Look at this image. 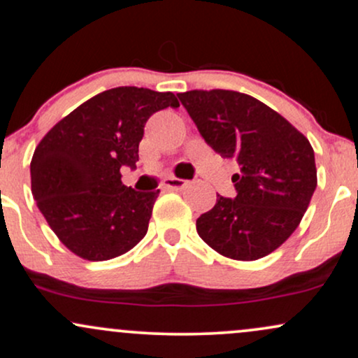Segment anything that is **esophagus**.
Segmentation results:
<instances>
[{"label": "esophagus", "mask_w": 358, "mask_h": 358, "mask_svg": "<svg viewBox=\"0 0 358 358\" xmlns=\"http://www.w3.org/2000/svg\"><path fill=\"white\" fill-rule=\"evenodd\" d=\"M186 186H187V180L178 179V178H169V179H166V182H164V187H166V189H171V191L184 189Z\"/></svg>", "instance_id": "34e87169"}]
</instances>
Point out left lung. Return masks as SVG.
<instances>
[{
	"instance_id": "left-lung-1",
	"label": "left lung",
	"mask_w": 358,
	"mask_h": 358,
	"mask_svg": "<svg viewBox=\"0 0 358 358\" xmlns=\"http://www.w3.org/2000/svg\"><path fill=\"white\" fill-rule=\"evenodd\" d=\"M178 96L208 145L240 167L231 178L235 199L216 196L196 230L220 255L262 259L286 242L308 210L318 184L311 143L254 96L227 90Z\"/></svg>"
}]
</instances>
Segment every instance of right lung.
<instances>
[{
  "label": "right lung",
  "instance_id": "1",
  "mask_svg": "<svg viewBox=\"0 0 358 358\" xmlns=\"http://www.w3.org/2000/svg\"><path fill=\"white\" fill-rule=\"evenodd\" d=\"M169 106H179L172 92L113 87L64 116L40 140L30 162L31 194L72 254L110 260L147 235L160 191L127 187L120 169H135L147 120Z\"/></svg>",
  "mask_w": 358,
  "mask_h": 358
}]
</instances>
